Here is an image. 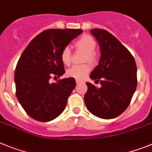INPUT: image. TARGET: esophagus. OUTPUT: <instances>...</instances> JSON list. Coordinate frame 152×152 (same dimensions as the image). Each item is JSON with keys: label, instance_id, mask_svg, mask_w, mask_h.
Segmentation results:
<instances>
[{"label": "esophagus", "instance_id": "esophagus-1", "mask_svg": "<svg viewBox=\"0 0 152 152\" xmlns=\"http://www.w3.org/2000/svg\"><path fill=\"white\" fill-rule=\"evenodd\" d=\"M76 84H80V83H83L82 80H76Z\"/></svg>", "mask_w": 152, "mask_h": 152}]
</instances>
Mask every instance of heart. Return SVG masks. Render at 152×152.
<instances>
[{
    "label": "heart",
    "mask_w": 152,
    "mask_h": 152,
    "mask_svg": "<svg viewBox=\"0 0 152 152\" xmlns=\"http://www.w3.org/2000/svg\"><path fill=\"white\" fill-rule=\"evenodd\" d=\"M96 39L88 34H84L75 42L74 47L78 50L85 53L83 62L89 63L94 65L98 61V54L96 52ZM60 60L66 66H69L72 61V53L69 47H64L60 53ZM90 66L87 63L82 65L73 66L66 71L69 77H72L76 80H83L90 72Z\"/></svg>",
    "instance_id": "obj_1"
}]
</instances>
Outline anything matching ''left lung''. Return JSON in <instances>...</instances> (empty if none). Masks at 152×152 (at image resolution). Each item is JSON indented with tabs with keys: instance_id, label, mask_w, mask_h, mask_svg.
<instances>
[{
	"instance_id": "1",
	"label": "left lung",
	"mask_w": 152,
	"mask_h": 152,
	"mask_svg": "<svg viewBox=\"0 0 152 152\" xmlns=\"http://www.w3.org/2000/svg\"><path fill=\"white\" fill-rule=\"evenodd\" d=\"M91 33L99 43L101 56L90 78L102 86L86 83L84 101L92 114L111 119L122 114L131 102L138 83L136 63L129 50L107 30L92 29Z\"/></svg>"
}]
</instances>
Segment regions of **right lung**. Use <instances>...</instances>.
I'll list each match as a JSON object with an SVG mask.
<instances>
[{"label":"right lung","mask_w":152,"mask_h":152,"mask_svg":"<svg viewBox=\"0 0 152 152\" xmlns=\"http://www.w3.org/2000/svg\"><path fill=\"white\" fill-rule=\"evenodd\" d=\"M82 33L80 29L46 30L35 37L21 54L14 74L16 96L34 119L50 122L65 109L76 80L65 78L53 83L49 80L65 72L60 53Z\"/></svg>","instance_id":"obj_1"}]
</instances>
